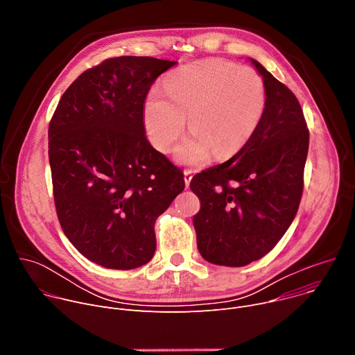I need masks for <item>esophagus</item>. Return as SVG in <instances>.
I'll return each mask as SVG.
<instances>
[{
  "label": "esophagus",
  "instance_id": "esophagus-1",
  "mask_svg": "<svg viewBox=\"0 0 355 355\" xmlns=\"http://www.w3.org/2000/svg\"><path fill=\"white\" fill-rule=\"evenodd\" d=\"M192 180V170H184V181H185V187H189V182Z\"/></svg>",
  "mask_w": 355,
  "mask_h": 355
}]
</instances>
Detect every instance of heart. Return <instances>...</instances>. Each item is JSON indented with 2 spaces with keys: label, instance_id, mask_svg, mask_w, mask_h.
<instances>
[{
  "label": "heart",
  "instance_id": "1",
  "mask_svg": "<svg viewBox=\"0 0 355 355\" xmlns=\"http://www.w3.org/2000/svg\"><path fill=\"white\" fill-rule=\"evenodd\" d=\"M266 104V85L254 69L209 59L173 71L162 92L151 91L143 125L150 143L167 153L188 116L191 135L175 148V160L200 164L212 151L219 159L239 151L257 129Z\"/></svg>",
  "mask_w": 355,
  "mask_h": 355
}]
</instances>
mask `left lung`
Segmentation results:
<instances>
[{
    "label": "left lung",
    "mask_w": 355,
    "mask_h": 355,
    "mask_svg": "<svg viewBox=\"0 0 355 355\" xmlns=\"http://www.w3.org/2000/svg\"><path fill=\"white\" fill-rule=\"evenodd\" d=\"M267 104L245 144L189 184L200 200L193 216L200 256L243 267L270 252L291 226L303 192L309 130L295 94L257 60Z\"/></svg>",
    "instance_id": "1"
}]
</instances>
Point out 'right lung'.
<instances>
[{
  "mask_svg": "<svg viewBox=\"0 0 355 355\" xmlns=\"http://www.w3.org/2000/svg\"><path fill=\"white\" fill-rule=\"evenodd\" d=\"M177 62L121 56L85 70L49 123V163L60 226L89 261L112 270L147 264L156 219L184 191V174L144 135L156 78Z\"/></svg>",
  "mask_w": 355,
  "mask_h": 355,
  "instance_id": "1",
  "label": "right lung"
}]
</instances>
